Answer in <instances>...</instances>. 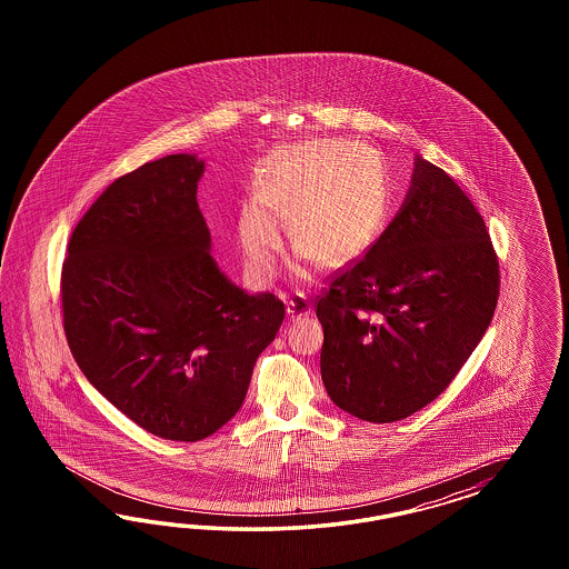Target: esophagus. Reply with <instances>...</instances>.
<instances>
[{
	"instance_id": "34e87169",
	"label": "esophagus",
	"mask_w": 569,
	"mask_h": 569,
	"mask_svg": "<svg viewBox=\"0 0 569 569\" xmlns=\"http://www.w3.org/2000/svg\"><path fill=\"white\" fill-rule=\"evenodd\" d=\"M286 309H288V315H290L292 321H298L302 317H309L310 312H312L310 300L305 293H293L290 298H286Z\"/></svg>"
}]
</instances>
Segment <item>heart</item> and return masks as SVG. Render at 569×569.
<instances>
[{
    "mask_svg": "<svg viewBox=\"0 0 569 569\" xmlns=\"http://www.w3.org/2000/svg\"><path fill=\"white\" fill-rule=\"evenodd\" d=\"M259 202L241 210L246 264L259 281L276 277L281 224L305 257L342 264L362 254L390 210V174L381 156L346 141H315L281 156L257 181Z\"/></svg>",
    "mask_w": 569,
    "mask_h": 569,
    "instance_id": "obj_1",
    "label": "heart"
}]
</instances>
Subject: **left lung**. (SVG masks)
<instances>
[{
	"mask_svg": "<svg viewBox=\"0 0 569 569\" xmlns=\"http://www.w3.org/2000/svg\"><path fill=\"white\" fill-rule=\"evenodd\" d=\"M499 290L482 214L447 172L417 156L392 223L317 296L329 398L371 423L423 409L480 345Z\"/></svg>",
	"mask_w": 569,
	"mask_h": 569,
	"instance_id": "obj_1",
	"label": "left lung"
}]
</instances>
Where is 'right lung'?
<instances>
[{"instance_id":"right-lung-1","label":"right lung","mask_w":569,"mask_h":569,"mask_svg":"<svg viewBox=\"0 0 569 569\" xmlns=\"http://www.w3.org/2000/svg\"><path fill=\"white\" fill-rule=\"evenodd\" d=\"M204 162L171 154L112 181L62 264V326L93 388L139 428L198 442L240 411L254 362L286 317L210 257L196 190Z\"/></svg>"}]
</instances>
